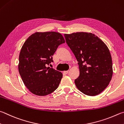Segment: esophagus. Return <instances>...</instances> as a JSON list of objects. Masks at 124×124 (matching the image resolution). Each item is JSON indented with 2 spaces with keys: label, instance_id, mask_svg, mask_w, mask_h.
<instances>
[{
  "label": "esophagus",
  "instance_id": "esophagus-1",
  "mask_svg": "<svg viewBox=\"0 0 124 124\" xmlns=\"http://www.w3.org/2000/svg\"><path fill=\"white\" fill-rule=\"evenodd\" d=\"M68 72H69V70H67V71H64V74H67L68 73Z\"/></svg>",
  "mask_w": 124,
  "mask_h": 124
}]
</instances>
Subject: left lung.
<instances>
[{
    "label": "left lung",
    "mask_w": 124,
    "mask_h": 124,
    "mask_svg": "<svg viewBox=\"0 0 124 124\" xmlns=\"http://www.w3.org/2000/svg\"><path fill=\"white\" fill-rule=\"evenodd\" d=\"M64 37L78 61L80 76L75 80L76 87L87 95L101 93L113 75L112 57L107 46L90 32H74L64 34Z\"/></svg>",
    "instance_id": "obj_1"
}]
</instances>
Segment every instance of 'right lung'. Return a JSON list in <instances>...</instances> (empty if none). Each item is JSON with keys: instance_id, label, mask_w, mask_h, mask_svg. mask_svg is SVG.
Listing matches in <instances>:
<instances>
[{"instance_id": "add662e5", "label": "right lung", "mask_w": 124, "mask_h": 124, "mask_svg": "<svg viewBox=\"0 0 124 124\" xmlns=\"http://www.w3.org/2000/svg\"><path fill=\"white\" fill-rule=\"evenodd\" d=\"M64 42L63 36L54 31L36 32L24 42L19 53L18 71L32 94L45 96L57 88L63 74L47 65L53 62L52 56Z\"/></svg>"}]
</instances>
